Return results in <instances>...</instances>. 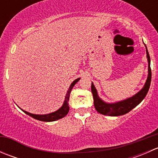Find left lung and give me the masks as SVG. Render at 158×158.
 <instances>
[{"mask_svg": "<svg viewBox=\"0 0 158 158\" xmlns=\"http://www.w3.org/2000/svg\"><path fill=\"white\" fill-rule=\"evenodd\" d=\"M145 47L148 62V74L147 80H146L143 88L139 92H137L135 95H134L133 96L129 97V98H126V99L122 100V101L116 102H106L101 98H99V96L98 95V92H97L95 85H94V84L92 82L91 90H92V95H93L94 106H95V109H96V111L98 113H100L102 114H104V115L109 116L123 115V114H125L129 112L134 108L136 107L145 98L148 90H149L151 81V66H150V65H151V59H150V56L149 53H148L146 45Z\"/></svg>", "mask_w": 158, "mask_h": 158, "instance_id": "obj_1", "label": "left lung"}]
</instances>
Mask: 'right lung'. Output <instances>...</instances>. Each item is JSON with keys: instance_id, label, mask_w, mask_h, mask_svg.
Returning <instances> with one entry per match:
<instances>
[{"instance_id": "1", "label": "right lung", "mask_w": 158, "mask_h": 158, "mask_svg": "<svg viewBox=\"0 0 158 158\" xmlns=\"http://www.w3.org/2000/svg\"><path fill=\"white\" fill-rule=\"evenodd\" d=\"M80 79V78H78V79H75L73 82L71 83L70 86L69 87V89H68L67 92L66 94V96H65V100L64 102H63V106L60 108L58 110H56V111H53V112L49 113V114H32V113L27 112V111H24L22 109H20L25 114H28V115L31 116L33 118L36 119V120L42 121V122H54V121L59 120V119L65 117L66 114H68L69 111V95L70 93H71V91L73 89V86L79 82V80Z\"/></svg>"}]
</instances>
